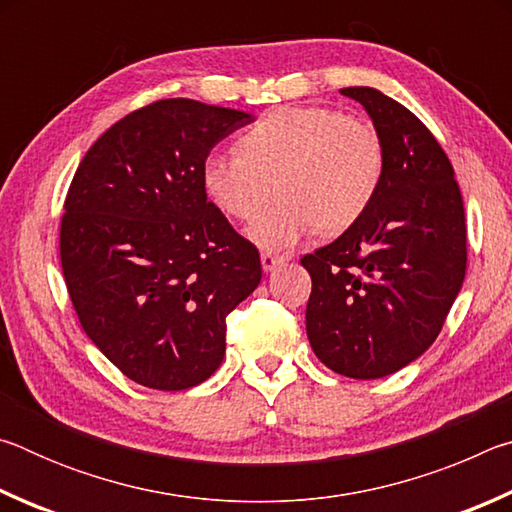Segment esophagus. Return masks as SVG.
Here are the masks:
<instances>
[{"label":"esophagus","instance_id":"obj_1","mask_svg":"<svg viewBox=\"0 0 512 512\" xmlns=\"http://www.w3.org/2000/svg\"><path fill=\"white\" fill-rule=\"evenodd\" d=\"M282 262H284V257H280V255L262 253V268H264L266 273H268V271H273V268H275L277 264H282Z\"/></svg>","mask_w":512,"mask_h":512}]
</instances>
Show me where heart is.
<instances>
[{
    "instance_id": "b5f03b06",
    "label": "heart",
    "mask_w": 512,
    "mask_h": 512,
    "mask_svg": "<svg viewBox=\"0 0 512 512\" xmlns=\"http://www.w3.org/2000/svg\"><path fill=\"white\" fill-rule=\"evenodd\" d=\"M386 151L370 124L320 106H287L239 133L235 151H212L201 185L216 210L248 221L271 183L277 201L248 225L266 253H284L314 235H343L357 225L384 183Z\"/></svg>"
}]
</instances>
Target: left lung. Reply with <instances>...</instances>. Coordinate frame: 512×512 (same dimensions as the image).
<instances>
[{"instance_id":"obj_1","label":"left lung","mask_w":512,"mask_h":512,"mask_svg":"<svg viewBox=\"0 0 512 512\" xmlns=\"http://www.w3.org/2000/svg\"><path fill=\"white\" fill-rule=\"evenodd\" d=\"M375 124L386 173L366 216L305 255L307 336L329 370L379 379L436 341L465 280L463 196L443 146L402 103L343 88Z\"/></svg>"}]
</instances>
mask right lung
<instances>
[{
    "mask_svg": "<svg viewBox=\"0 0 512 512\" xmlns=\"http://www.w3.org/2000/svg\"><path fill=\"white\" fill-rule=\"evenodd\" d=\"M255 117L162 99L85 153L60 219V264L90 341L128 379L185 391L221 366L225 318L262 280L257 248L207 201L201 164Z\"/></svg>",
    "mask_w": 512,
    "mask_h": 512,
    "instance_id": "obj_1",
    "label": "right lung"
}]
</instances>
